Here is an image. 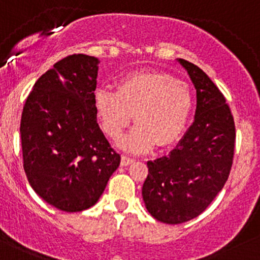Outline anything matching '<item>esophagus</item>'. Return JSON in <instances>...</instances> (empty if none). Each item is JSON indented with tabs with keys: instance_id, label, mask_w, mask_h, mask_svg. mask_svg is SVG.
I'll return each instance as SVG.
<instances>
[{
	"instance_id": "esophagus-1",
	"label": "esophagus",
	"mask_w": 260,
	"mask_h": 260,
	"mask_svg": "<svg viewBox=\"0 0 260 260\" xmlns=\"http://www.w3.org/2000/svg\"><path fill=\"white\" fill-rule=\"evenodd\" d=\"M131 162H134L133 157L126 156V155H122V156H121V165H122V167H126V165L131 164Z\"/></svg>"
}]
</instances>
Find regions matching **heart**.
Instances as JSON below:
<instances>
[{
	"instance_id": "obj_1",
	"label": "heart",
	"mask_w": 260,
	"mask_h": 260,
	"mask_svg": "<svg viewBox=\"0 0 260 260\" xmlns=\"http://www.w3.org/2000/svg\"><path fill=\"white\" fill-rule=\"evenodd\" d=\"M194 98L185 81L162 71H139L120 80L117 91L99 89L93 108L109 138L119 139L135 114L138 122L121 146L143 152L170 146L180 138L191 114Z\"/></svg>"
}]
</instances>
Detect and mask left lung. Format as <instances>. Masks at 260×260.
Wrapping results in <instances>:
<instances>
[{
  "label": "left lung",
  "instance_id": "1",
  "mask_svg": "<svg viewBox=\"0 0 260 260\" xmlns=\"http://www.w3.org/2000/svg\"><path fill=\"white\" fill-rule=\"evenodd\" d=\"M179 62L197 89L194 122L170 154L148 161L143 185L146 209L167 224L188 221L209 207L228 180L235 145L234 119L223 93L202 69Z\"/></svg>",
  "mask_w": 260,
  "mask_h": 260
}]
</instances>
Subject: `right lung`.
Segmentation results:
<instances>
[{"instance_id":"right-lung-1","label":"right lung","mask_w":260,"mask_h":260,"mask_svg":"<svg viewBox=\"0 0 260 260\" xmlns=\"http://www.w3.org/2000/svg\"><path fill=\"white\" fill-rule=\"evenodd\" d=\"M99 60L70 55L45 72L21 116L23 169L47 204L76 213L91 208L120 165L96 120Z\"/></svg>"}]
</instances>
